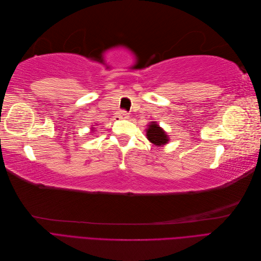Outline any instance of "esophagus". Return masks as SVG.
Listing matches in <instances>:
<instances>
[{
    "label": "esophagus",
    "mask_w": 261,
    "mask_h": 261,
    "mask_svg": "<svg viewBox=\"0 0 261 261\" xmlns=\"http://www.w3.org/2000/svg\"><path fill=\"white\" fill-rule=\"evenodd\" d=\"M117 117L121 118V120H125V118H128L129 117V114L126 112V111H123V110H121V111L117 113Z\"/></svg>",
    "instance_id": "esophagus-1"
}]
</instances>
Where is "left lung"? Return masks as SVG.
I'll return each mask as SVG.
<instances>
[{"instance_id":"1","label":"left lung","mask_w":261,"mask_h":261,"mask_svg":"<svg viewBox=\"0 0 261 261\" xmlns=\"http://www.w3.org/2000/svg\"><path fill=\"white\" fill-rule=\"evenodd\" d=\"M147 138L149 139L150 143H152L158 147H161L165 144H168V141L170 140L167 133H165L155 122L150 123L149 127L147 128Z\"/></svg>"}]
</instances>
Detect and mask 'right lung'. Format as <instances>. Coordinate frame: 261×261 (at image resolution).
<instances>
[{"instance_id": "right-lung-1", "label": "right lung", "mask_w": 261, "mask_h": 261, "mask_svg": "<svg viewBox=\"0 0 261 261\" xmlns=\"http://www.w3.org/2000/svg\"><path fill=\"white\" fill-rule=\"evenodd\" d=\"M92 129H93V128H92Z\"/></svg>"}]
</instances>
